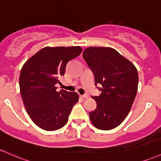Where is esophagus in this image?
<instances>
[{"mask_svg":"<svg viewBox=\"0 0 161 161\" xmlns=\"http://www.w3.org/2000/svg\"><path fill=\"white\" fill-rule=\"evenodd\" d=\"M80 96L82 97V98H87L88 97H89V95H86V94H85V95H80Z\"/></svg>","mask_w":161,"mask_h":161,"instance_id":"34e87169","label":"esophagus"}]
</instances>
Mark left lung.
Wrapping results in <instances>:
<instances>
[{
	"label": "left lung",
	"instance_id": "8db88e82",
	"mask_svg": "<svg viewBox=\"0 0 161 161\" xmlns=\"http://www.w3.org/2000/svg\"><path fill=\"white\" fill-rule=\"evenodd\" d=\"M82 57L93 72L101 92L95 110L89 112L92 123L100 130L118 126L130 112L138 86L135 66L118 51L109 47H88Z\"/></svg>",
	"mask_w": 161,
	"mask_h": 161
}]
</instances>
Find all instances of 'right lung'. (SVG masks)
<instances>
[{"label": "right lung", "mask_w": 161, "mask_h": 161, "mask_svg": "<svg viewBox=\"0 0 161 161\" xmlns=\"http://www.w3.org/2000/svg\"><path fill=\"white\" fill-rule=\"evenodd\" d=\"M80 47H44L26 62L20 75V94L26 112L38 127L56 130L67 123L76 92H56L69 61L79 56Z\"/></svg>", "instance_id": "add662e5"}]
</instances>
